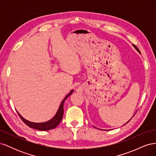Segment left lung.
Listing matches in <instances>:
<instances>
[{
	"instance_id": "8db88e82",
	"label": "left lung",
	"mask_w": 156,
	"mask_h": 156,
	"mask_svg": "<svg viewBox=\"0 0 156 156\" xmlns=\"http://www.w3.org/2000/svg\"><path fill=\"white\" fill-rule=\"evenodd\" d=\"M133 45V47H134V48H135V49H136V51H139V49H138L137 48H136V46H135V45ZM135 115V114H134V115ZM134 115H133V116H134ZM131 119H132V118H131ZM131 119H130V120H129L128 122H127V123H128V122H129V121H130V120H131ZM127 123H126V124H127ZM124 125H125V124H124Z\"/></svg>"
}]
</instances>
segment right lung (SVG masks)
I'll list each match as a JSON object with an SVG mask.
<instances>
[{
    "label": "right lung",
    "mask_w": 156,
    "mask_h": 156,
    "mask_svg": "<svg viewBox=\"0 0 156 156\" xmlns=\"http://www.w3.org/2000/svg\"><path fill=\"white\" fill-rule=\"evenodd\" d=\"M73 92V90H72L70 91V92L68 94V95L66 96L64 100L61 102V104L60 105L58 109L56 112V113L55 114V115L54 116L53 118L48 121L45 122H41V123H36V122H30L29 120H27L26 119H25L20 113L18 112V111H17V114L20 116V117L21 119V120L24 122V123H25V124H27L28 126L31 127V128L35 129H37V130H40V131H48L49 129H54L55 127L57 126L60 123L61 120L62 119L63 117V114H64V103L65 100H66L67 98L70 96Z\"/></svg>",
    "instance_id": "obj_1"
}]
</instances>
